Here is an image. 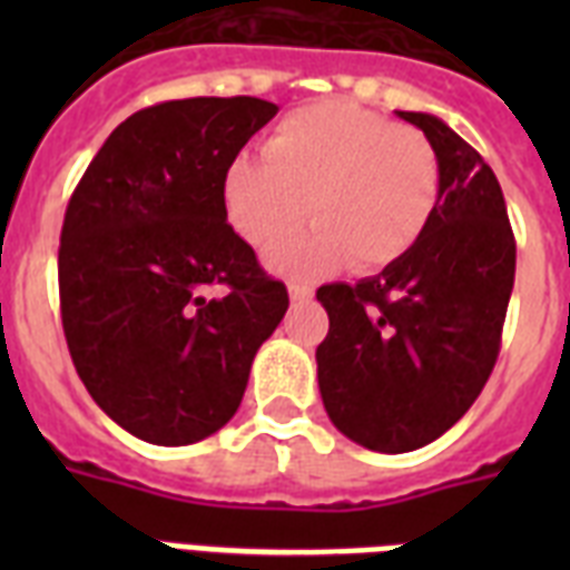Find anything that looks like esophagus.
<instances>
[{
  "instance_id": "esophagus-1",
  "label": "esophagus",
  "mask_w": 570,
  "mask_h": 570,
  "mask_svg": "<svg viewBox=\"0 0 570 570\" xmlns=\"http://www.w3.org/2000/svg\"><path fill=\"white\" fill-rule=\"evenodd\" d=\"M286 289H289V298H293L295 304H304L313 298V286L298 284V281H289V284H286Z\"/></svg>"
}]
</instances>
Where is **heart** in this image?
<instances>
[{"mask_svg": "<svg viewBox=\"0 0 570 570\" xmlns=\"http://www.w3.org/2000/svg\"><path fill=\"white\" fill-rule=\"evenodd\" d=\"M438 191L432 141L346 100L293 111L272 129L263 159H233L222 183L227 222L250 248H272L311 213L316 227L272 254L293 275L346 259L357 268L396 263L423 236Z\"/></svg>", "mask_w": 570, "mask_h": 570, "instance_id": "b5f03b06", "label": "heart"}]
</instances>
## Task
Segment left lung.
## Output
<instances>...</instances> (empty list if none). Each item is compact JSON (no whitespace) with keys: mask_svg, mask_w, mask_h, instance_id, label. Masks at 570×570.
<instances>
[{"mask_svg":"<svg viewBox=\"0 0 570 570\" xmlns=\"http://www.w3.org/2000/svg\"><path fill=\"white\" fill-rule=\"evenodd\" d=\"M423 129L441 191L405 257L357 284L320 286L328 337L316 348L331 423L375 452L420 450L468 414L497 364L514 286L503 189L441 118L396 111Z\"/></svg>","mask_w":570,"mask_h":570,"instance_id":"left-lung-1","label":"left lung"}]
</instances>
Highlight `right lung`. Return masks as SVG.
<instances>
[{
    "label": "right lung",
    "instance_id": "add662e5",
    "mask_svg": "<svg viewBox=\"0 0 570 570\" xmlns=\"http://www.w3.org/2000/svg\"><path fill=\"white\" fill-rule=\"evenodd\" d=\"M277 115L257 97L136 111L76 186L58 248L61 325L106 414L156 446L215 434L239 407L289 295L227 224V165ZM206 285H224L209 299Z\"/></svg>",
    "mask_w": 570,
    "mask_h": 570
}]
</instances>
